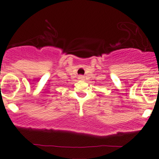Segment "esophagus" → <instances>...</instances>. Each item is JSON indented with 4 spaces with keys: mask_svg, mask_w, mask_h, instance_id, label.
I'll use <instances>...</instances> for the list:
<instances>
[{
    "mask_svg": "<svg viewBox=\"0 0 159 159\" xmlns=\"http://www.w3.org/2000/svg\"><path fill=\"white\" fill-rule=\"evenodd\" d=\"M79 78H83V76H82V75H80V76H79Z\"/></svg>",
    "mask_w": 159,
    "mask_h": 159,
    "instance_id": "obj_1",
    "label": "esophagus"
}]
</instances>
